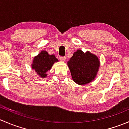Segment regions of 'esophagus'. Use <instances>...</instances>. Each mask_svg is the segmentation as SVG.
<instances>
[{
  "mask_svg": "<svg viewBox=\"0 0 129 129\" xmlns=\"http://www.w3.org/2000/svg\"><path fill=\"white\" fill-rule=\"evenodd\" d=\"M66 57H60V60L61 61H63V62H64V61L66 60Z\"/></svg>",
  "mask_w": 129,
  "mask_h": 129,
  "instance_id": "obj_1",
  "label": "esophagus"
}]
</instances>
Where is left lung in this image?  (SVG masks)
Segmentation results:
<instances>
[{
	"mask_svg": "<svg viewBox=\"0 0 129 129\" xmlns=\"http://www.w3.org/2000/svg\"><path fill=\"white\" fill-rule=\"evenodd\" d=\"M73 80L79 85H85L94 80L100 66V61L90 52L77 50L67 62Z\"/></svg>",
	"mask_w": 129,
	"mask_h": 129,
	"instance_id": "1",
	"label": "left lung"
}]
</instances>
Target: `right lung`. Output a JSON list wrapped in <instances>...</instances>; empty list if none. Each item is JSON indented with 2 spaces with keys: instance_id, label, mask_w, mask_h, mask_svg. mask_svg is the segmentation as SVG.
<instances>
[{
  "instance_id": "obj_1",
  "label": "right lung",
  "mask_w": 129,
  "mask_h": 129,
  "mask_svg": "<svg viewBox=\"0 0 129 129\" xmlns=\"http://www.w3.org/2000/svg\"><path fill=\"white\" fill-rule=\"evenodd\" d=\"M58 59L54 55H49L47 52L42 50L38 55L34 58L32 63V69L42 78L46 77L47 72L50 70L53 64L58 62Z\"/></svg>"
}]
</instances>
